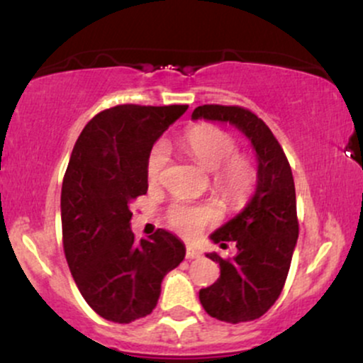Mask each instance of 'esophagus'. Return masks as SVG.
I'll return each mask as SVG.
<instances>
[{
  "label": "esophagus",
  "instance_id": "obj_1",
  "mask_svg": "<svg viewBox=\"0 0 363 363\" xmlns=\"http://www.w3.org/2000/svg\"><path fill=\"white\" fill-rule=\"evenodd\" d=\"M201 256V252L198 251V249L193 247V245H187L186 247V257L187 259H196V257Z\"/></svg>",
  "mask_w": 363,
  "mask_h": 363
}]
</instances>
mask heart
I'll use <instances>...</instances> for the list:
<instances>
[{
  "instance_id": "1",
  "label": "heart",
  "mask_w": 363,
  "mask_h": 363,
  "mask_svg": "<svg viewBox=\"0 0 363 363\" xmlns=\"http://www.w3.org/2000/svg\"><path fill=\"white\" fill-rule=\"evenodd\" d=\"M184 147L203 169L213 172V186L223 198L232 203L247 198L256 182V170L247 157L237 153V141L230 133L211 124H199L186 133ZM167 164V145H153L147 157V176L152 184L160 181ZM215 218L216 210L210 205L179 201L167 211L169 225L184 237H196Z\"/></svg>"
}]
</instances>
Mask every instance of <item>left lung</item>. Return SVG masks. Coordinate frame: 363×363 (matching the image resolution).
<instances>
[{"instance_id": "obj_1", "label": "left lung", "mask_w": 363, "mask_h": 363, "mask_svg": "<svg viewBox=\"0 0 363 363\" xmlns=\"http://www.w3.org/2000/svg\"><path fill=\"white\" fill-rule=\"evenodd\" d=\"M193 121L227 123L251 141L256 152V189L240 213L218 227L210 239L220 247L234 242L237 254L220 264V278L199 290V302L211 318L245 323L261 318L280 297L298 237L297 201L291 169L272 129L244 107L199 106Z\"/></svg>"}]
</instances>
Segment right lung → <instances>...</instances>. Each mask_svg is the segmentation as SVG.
<instances>
[{
	"label": "right lung",
	"instance_id": "obj_1",
	"mask_svg": "<svg viewBox=\"0 0 363 363\" xmlns=\"http://www.w3.org/2000/svg\"><path fill=\"white\" fill-rule=\"evenodd\" d=\"M187 106H116L83 128L61 189L62 245L86 303L128 324L155 309L160 285L186 256L172 232H131V201L147 194V157Z\"/></svg>",
	"mask_w": 363,
	"mask_h": 363
}]
</instances>
